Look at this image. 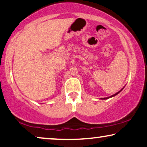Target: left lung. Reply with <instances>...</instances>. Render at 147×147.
Listing matches in <instances>:
<instances>
[{
  "label": "left lung",
  "instance_id": "obj_1",
  "mask_svg": "<svg viewBox=\"0 0 147 147\" xmlns=\"http://www.w3.org/2000/svg\"><path fill=\"white\" fill-rule=\"evenodd\" d=\"M124 88H122V89H121V90H120V91H119V92H117V93L114 94H113V95H112V96H109V97H106V98H100V99H101V100H107V99H108V98H112V97H114V96H116V95H117V94H119V93H120V92H121V91H122V90L124 89Z\"/></svg>",
  "mask_w": 147,
  "mask_h": 147
}]
</instances>
